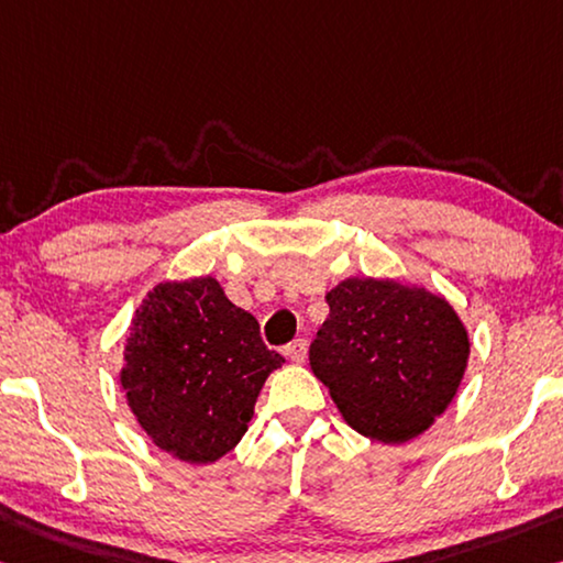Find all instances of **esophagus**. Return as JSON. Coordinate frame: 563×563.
<instances>
[{"mask_svg":"<svg viewBox=\"0 0 563 563\" xmlns=\"http://www.w3.org/2000/svg\"><path fill=\"white\" fill-rule=\"evenodd\" d=\"M285 358H290L292 363H302L308 358V341L306 338H298V341H292L285 345Z\"/></svg>","mask_w":563,"mask_h":563,"instance_id":"esophagus-1","label":"esophagus"}]
</instances>
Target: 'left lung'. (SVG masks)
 Returning a JSON list of instances; mask_svg holds the SVG:
<instances>
[{
  "instance_id": "obj_1",
  "label": "left lung",
  "mask_w": 563,
  "mask_h": 563,
  "mask_svg": "<svg viewBox=\"0 0 563 563\" xmlns=\"http://www.w3.org/2000/svg\"><path fill=\"white\" fill-rule=\"evenodd\" d=\"M330 316L310 343V368L347 426L380 443L416 439L456 396L468 333L426 288L347 278L325 296Z\"/></svg>"
}]
</instances>
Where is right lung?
Instances as JSON below:
<instances>
[{
    "label": "right lung",
    "mask_w": 563,
    "mask_h": 563,
    "mask_svg": "<svg viewBox=\"0 0 563 563\" xmlns=\"http://www.w3.org/2000/svg\"><path fill=\"white\" fill-rule=\"evenodd\" d=\"M283 355L216 278L159 283L132 318L122 388L137 423L187 463L225 456L247 431L265 378Z\"/></svg>",
    "instance_id": "add662e5"
}]
</instances>
